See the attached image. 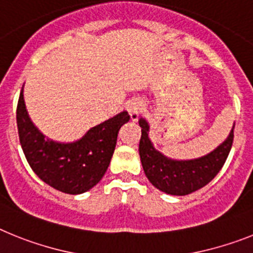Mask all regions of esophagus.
Listing matches in <instances>:
<instances>
[{"mask_svg": "<svg viewBox=\"0 0 253 253\" xmlns=\"http://www.w3.org/2000/svg\"><path fill=\"white\" fill-rule=\"evenodd\" d=\"M142 108H144V105H142V103L139 102V100H133V102L128 103V105H127V111H128L129 116H131V120H132L133 122H136V121L139 120V116L142 112Z\"/></svg>", "mask_w": 253, "mask_h": 253, "instance_id": "obj_1", "label": "esophagus"}]
</instances>
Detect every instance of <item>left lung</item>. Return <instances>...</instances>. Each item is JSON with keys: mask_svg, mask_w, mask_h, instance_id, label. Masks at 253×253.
Masks as SVG:
<instances>
[{"mask_svg": "<svg viewBox=\"0 0 253 253\" xmlns=\"http://www.w3.org/2000/svg\"><path fill=\"white\" fill-rule=\"evenodd\" d=\"M141 127L139 153L144 172L154 187L169 195L184 196L203 188L218 174L227 160L233 144V129L227 140L208 155L191 160L167 158L153 146L149 139V124L140 118Z\"/></svg>", "mask_w": 253, "mask_h": 253, "instance_id": "1", "label": "left lung"}]
</instances>
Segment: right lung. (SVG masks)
<instances>
[{
	"mask_svg": "<svg viewBox=\"0 0 253 253\" xmlns=\"http://www.w3.org/2000/svg\"><path fill=\"white\" fill-rule=\"evenodd\" d=\"M129 121L126 111L90 128L75 142H57L45 137L30 120L21 89L16 124L21 148L30 168L50 187L70 195L93 188L108 169L118 131Z\"/></svg>",
	"mask_w": 253,
	"mask_h": 253,
	"instance_id": "right-lung-1",
	"label": "right lung"
}]
</instances>
